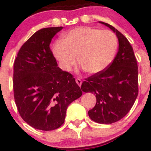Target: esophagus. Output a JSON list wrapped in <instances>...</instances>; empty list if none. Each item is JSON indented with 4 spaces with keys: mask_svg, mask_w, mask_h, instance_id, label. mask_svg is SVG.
Wrapping results in <instances>:
<instances>
[{
    "mask_svg": "<svg viewBox=\"0 0 151 151\" xmlns=\"http://www.w3.org/2000/svg\"><path fill=\"white\" fill-rule=\"evenodd\" d=\"M76 83H77V84L79 85V86H81L82 85V80H80V79H76Z\"/></svg>",
    "mask_w": 151,
    "mask_h": 151,
    "instance_id": "obj_1",
    "label": "esophagus"
}]
</instances>
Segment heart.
I'll list each match as a JSON object with an SVG mask.
<instances>
[{"label":"heart","instance_id":"obj_1","mask_svg":"<svg viewBox=\"0 0 151 151\" xmlns=\"http://www.w3.org/2000/svg\"><path fill=\"white\" fill-rule=\"evenodd\" d=\"M118 47L117 36L108 30L92 27H77L65 33L63 40L52 47L55 58L65 71H70L77 63L90 74H97L110 65Z\"/></svg>","mask_w":151,"mask_h":151}]
</instances>
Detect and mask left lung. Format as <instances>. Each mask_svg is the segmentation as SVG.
<instances>
[{
    "label": "left lung",
    "instance_id": "obj_1",
    "mask_svg": "<svg viewBox=\"0 0 151 151\" xmlns=\"http://www.w3.org/2000/svg\"><path fill=\"white\" fill-rule=\"evenodd\" d=\"M99 22L115 33L118 52L104 71L85 79L81 89L85 93H92L96 98L95 106L88 111L91 119L109 124L122 119L134 104L138 95V66L128 39L112 25Z\"/></svg>",
    "mask_w": 151,
    "mask_h": 151
}]
</instances>
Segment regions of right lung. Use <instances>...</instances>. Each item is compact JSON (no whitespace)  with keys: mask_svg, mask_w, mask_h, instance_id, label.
<instances>
[{"mask_svg":"<svg viewBox=\"0 0 151 151\" xmlns=\"http://www.w3.org/2000/svg\"><path fill=\"white\" fill-rule=\"evenodd\" d=\"M63 27L42 28L21 47L14 63V101L22 119L33 128L51 131L64 123L68 106L82 96L72 74L63 71L50 48Z\"/></svg>","mask_w":151,"mask_h":151,"instance_id":"1","label":"right lung"}]
</instances>
